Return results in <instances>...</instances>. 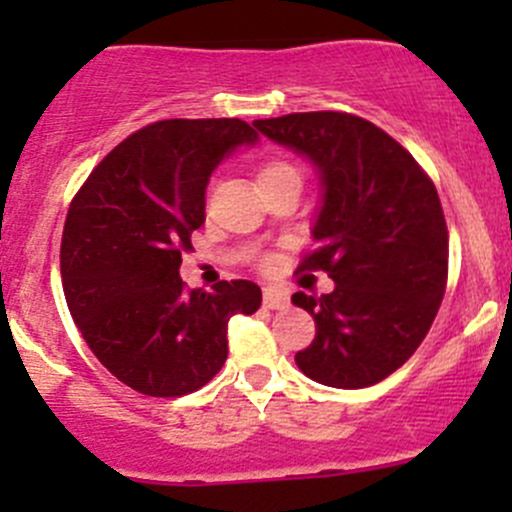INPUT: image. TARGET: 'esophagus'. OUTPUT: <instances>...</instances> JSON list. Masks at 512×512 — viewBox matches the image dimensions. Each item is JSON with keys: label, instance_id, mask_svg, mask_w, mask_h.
I'll return each instance as SVG.
<instances>
[{"label": "esophagus", "instance_id": "obj_1", "mask_svg": "<svg viewBox=\"0 0 512 512\" xmlns=\"http://www.w3.org/2000/svg\"><path fill=\"white\" fill-rule=\"evenodd\" d=\"M265 307L267 309H285L289 307V294L282 292V289L277 287H267L265 289Z\"/></svg>", "mask_w": 512, "mask_h": 512}]
</instances>
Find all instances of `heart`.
Listing matches in <instances>:
<instances>
[{
    "label": "heart",
    "instance_id": "heart-1",
    "mask_svg": "<svg viewBox=\"0 0 512 512\" xmlns=\"http://www.w3.org/2000/svg\"><path fill=\"white\" fill-rule=\"evenodd\" d=\"M277 178H299V173L294 165L285 163V160H270V163L262 165L260 175H257L260 183H265V180H277Z\"/></svg>",
    "mask_w": 512,
    "mask_h": 512
}]
</instances>
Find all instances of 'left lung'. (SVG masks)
<instances>
[{
  "label": "left lung",
  "mask_w": 512,
  "mask_h": 512,
  "mask_svg": "<svg viewBox=\"0 0 512 512\" xmlns=\"http://www.w3.org/2000/svg\"><path fill=\"white\" fill-rule=\"evenodd\" d=\"M252 126L307 158L322 193L317 250L302 270H324L334 289L292 297L317 324L294 361L334 389L386 379L423 342L446 292L448 230L436 188L404 146L352 113H289Z\"/></svg>",
  "instance_id": "1"
}]
</instances>
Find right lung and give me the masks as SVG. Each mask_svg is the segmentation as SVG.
Segmentation results:
<instances>
[{
  "mask_svg": "<svg viewBox=\"0 0 512 512\" xmlns=\"http://www.w3.org/2000/svg\"><path fill=\"white\" fill-rule=\"evenodd\" d=\"M260 141L240 118H173L113 148L71 203L61 282L96 359L146 396H183L227 359V322L255 314V282L185 289L180 250L205 223V188L227 156Z\"/></svg>",
  "mask_w": 512,
  "mask_h": 512,
  "instance_id": "obj_1",
  "label": "right lung"
}]
</instances>
